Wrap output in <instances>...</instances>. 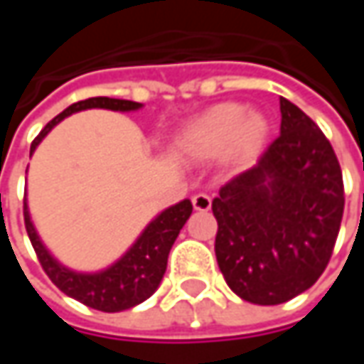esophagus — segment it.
Listing matches in <instances>:
<instances>
[{"label":"esophagus","mask_w":364,"mask_h":364,"mask_svg":"<svg viewBox=\"0 0 364 364\" xmlns=\"http://www.w3.org/2000/svg\"><path fill=\"white\" fill-rule=\"evenodd\" d=\"M192 206H194V210H198V213H206V210H210V206H213V200H210V196L208 194H194L192 196Z\"/></svg>","instance_id":"obj_1"}]
</instances>
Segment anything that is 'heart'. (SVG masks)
Masks as SVG:
<instances>
[{"instance_id":"obj_1","label":"heart","mask_w":364,"mask_h":364,"mask_svg":"<svg viewBox=\"0 0 364 364\" xmlns=\"http://www.w3.org/2000/svg\"><path fill=\"white\" fill-rule=\"evenodd\" d=\"M269 121L241 103H218L190 119L176 135V147L190 160H213L225 154L232 166H251L267 144Z\"/></svg>"}]
</instances>
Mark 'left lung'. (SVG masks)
<instances>
[{
	"mask_svg": "<svg viewBox=\"0 0 364 364\" xmlns=\"http://www.w3.org/2000/svg\"><path fill=\"white\" fill-rule=\"evenodd\" d=\"M279 137L213 200L215 253L232 291L259 306L291 300L328 265L344 210L336 154L300 107L279 97Z\"/></svg>",
	"mask_w": 364,
	"mask_h": 364,
	"instance_id": "obj_1",
	"label": "left lung"
}]
</instances>
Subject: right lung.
<instances>
[{
  "label": "right lung",
  "mask_w": 364,
  "mask_h": 364,
  "mask_svg": "<svg viewBox=\"0 0 364 364\" xmlns=\"http://www.w3.org/2000/svg\"><path fill=\"white\" fill-rule=\"evenodd\" d=\"M141 103L125 101V99H109V97H92L87 101H78L66 107L60 115H56L48 125L40 132V135L32 141L30 154H34L40 141L56 127L64 117L87 111V109H109V111H121L129 113L141 109ZM192 215V203L188 198L180 200L174 206H168L161 210L156 218L147 223V227L139 232V237L133 241V245L121 255L115 263L101 272L82 273L75 272L70 267L63 265L54 257L42 243L40 235L36 231L28 200L23 198V220H26V231L32 241L36 255L40 259L44 272L52 279V284L64 291L66 296L75 298L80 304L101 310V312H121L129 310L133 306L146 301L161 284V277L166 273L168 255L174 245L176 237L180 235V229L186 225V220Z\"/></svg>",
  "instance_id": "right-lung-1"
}]
</instances>
